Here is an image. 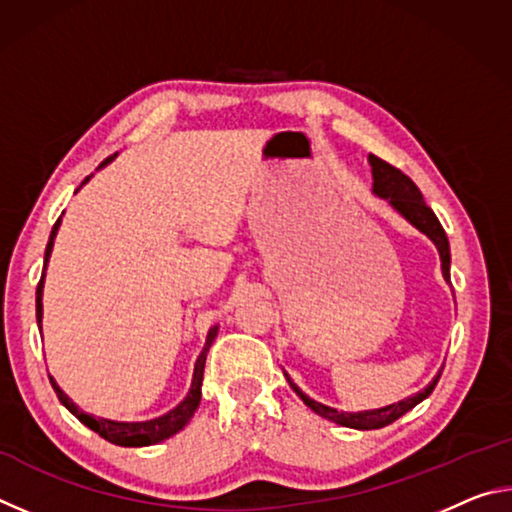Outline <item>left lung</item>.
Segmentation results:
<instances>
[{
  "mask_svg": "<svg viewBox=\"0 0 512 512\" xmlns=\"http://www.w3.org/2000/svg\"><path fill=\"white\" fill-rule=\"evenodd\" d=\"M368 162L372 167V192H375L379 198H384V201L391 203L393 210L400 212L406 221L415 225V228L424 232V235H427L433 244H436L438 253H440V264H443V275L449 282V262H452V255H449V241H447L443 225H440V221H438V216L433 214V210L427 203H424L418 185H415L413 180L406 176V173L395 169L393 164H388L381 158H377V155H368ZM440 372L429 381L427 388H422L420 393L406 397V400L397 402V404H388V406H381V409L359 411V413L336 411V409H332V406L320 404L316 400H311L309 395L302 393L300 388L293 384L289 375H287V381L291 384L293 391L298 393L300 400L305 402L311 411L318 413L320 418L332 420L336 424H341V427H350V429H381V427H386V424L395 422L397 418H402L406 411H411L415 404H420L424 400V397H429L433 388H436V384H438Z\"/></svg>",
  "mask_w": 512,
  "mask_h": 512,
  "instance_id": "left-lung-1",
  "label": "left lung"
}]
</instances>
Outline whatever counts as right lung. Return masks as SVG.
<instances>
[{
  "label": "right lung",
  "mask_w": 512,
  "mask_h": 512,
  "mask_svg": "<svg viewBox=\"0 0 512 512\" xmlns=\"http://www.w3.org/2000/svg\"><path fill=\"white\" fill-rule=\"evenodd\" d=\"M115 155H112V158H115ZM112 158H108L106 162H103L101 167H106V164ZM88 180H90V176L83 180V185L88 183ZM58 225H60V219L54 223V228H51V235H49V241H47L45 268H47V262H49L51 248H54V239H56ZM42 289H45V273H42L40 284H38V291H36V318H38V327L40 329H42ZM216 332H219V327H216V325L210 329V332H207L205 348H203L201 354H198V359H196L192 388H189L187 397L176 406V409H171L169 413L160 415V418L144 420V422H117V420H108V418H94V415L81 411L79 406H76L72 400H69V397L63 393V388L56 384V379L51 377V375H49V381H51V386H54V391L58 395L60 404H63L69 413L76 415V418H79L85 424V427H90L94 433H99L101 438H106L108 443L119 445V447H146V445L162 443V440L171 438L173 433H178L180 429H183L185 424L192 420V415L196 413L198 404H201V386H203L205 357H207V352H210L212 341L216 339Z\"/></svg>",
  "instance_id": "add662e5"
}]
</instances>
